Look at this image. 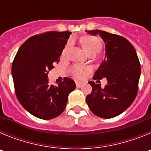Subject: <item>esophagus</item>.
I'll return each mask as SVG.
<instances>
[{
	"label": "esophagus",
	"mask_w": 151,
	"mask_h": 151,
	"mask_svg": "<svg viewBox=\"0 0 151 151\" xmlns=\"http://www.w3.org/2000/svg\"><path fill=\"white\" fill-rule=\"evenodd\" d=\"M83 82H78V81H76V87L78 88H80V87H82V85H83Z\"/></svg>",
	"instance_id": "34e87169"
}]
</instances>
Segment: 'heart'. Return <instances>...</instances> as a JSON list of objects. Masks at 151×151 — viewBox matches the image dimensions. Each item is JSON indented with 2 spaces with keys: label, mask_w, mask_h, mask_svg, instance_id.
<instances>
[{
  "label": "heart",
  "mask_w": 151,
  "mask_h": 151,
  "mask_svg": "<svg viewBox=\"0 0 151 151\" xmlns=\"http://www.w3.org/2000/svg\"><path fill=\"white\" fill-rule=\"evenodd\" d=\"M82 45L83 47V49L87 52L88 54H91L93 52H99L102 47V42L98 38H96L94 36H87L82 38ZM69 46V44L66 45V50L68 47ZM65 50V51H66ZM89 71V69L88 67L79 66V65H76L71 67L70 69V73L73 74L76 78H83L86 76Z\"/></svg>",
  "instance_id": "heart-1"
}]
</instances>
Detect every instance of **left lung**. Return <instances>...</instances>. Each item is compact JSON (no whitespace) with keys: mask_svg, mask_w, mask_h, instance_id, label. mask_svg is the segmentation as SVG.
Here are the masks:
<instances>
[{"mask_svg":"<svg viewBox=\"0 0 151 151\" xmlns=\"http://www.w3.org/2000/svg\"><path fill=\"white\" fill-rule=\"evenodd\" d=\"M86 32L91 35L98 34L104 41L106 58L93 78L107 80L104 88H101V84L88 82L92 91L86 97V102L97 116H117L132 104L138 93L141 76L138 55L132 45L124 37L101 30Z\"/></svg>","mask_w":151,"mask_h":151,"instance_id":"obj_1","label":"left lung"}]
</instances>
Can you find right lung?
<instances>
[{
	"label": "right lung",
	"instance_id": "obj_1",
	"mask_svg": "<svg viewBox=\"0 0 151 151\" xmlns=\"http://www.w3.org/2000/svg\"><path fill=\"white\" fill-rule=\"evenodd\" d=\"M69 32H47L26 40L12 63L16 95L29 113L41 119L58 116L66 108L75 82L64 77L57 86L48 84V72L58 63Z\"/></svg>",
	"mask_w": 151,
	"mask_h": 151
}]
</instances>
